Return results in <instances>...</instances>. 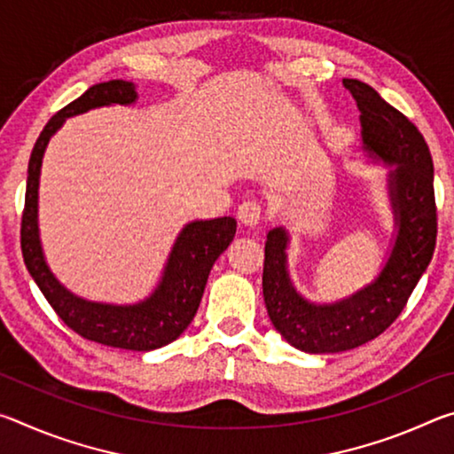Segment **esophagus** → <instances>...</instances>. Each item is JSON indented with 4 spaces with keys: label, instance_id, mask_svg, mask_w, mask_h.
I'll return each instance as SVG.
<instances>
[{
    "label": "esophagus",
    "instance_id": "34e87169",
    "mask_svg": "<svg viewBox=\"0 0 454 454\" xmlns=\"http://www.w3.org/2000/svg\"><path fill=\"white\" fill-rule=\"evenodd\" d=\"M238 220H240V224L244 226L254 228L260 224V220H262V208H260V204L252 202V200L242 202L238 206Z\"/></svg>",
    "mask_w": 454,
    "mask_h": 454
}]
</instances>
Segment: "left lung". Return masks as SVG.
Instances as JSON below:
<instances>
[{"instance_id":"left-lung-1","label":"left lung","mask_w":454,"mask_h":454,"mask_svg":"<svg viewBox=\"0 0 454 454\" xmlns=\"http://www.w3.org/2000/svg\"><path fill=\"white\" fill-rule=\"evenodd\" d=\"M360 110L363 150L388 168L387 188L395 238L372 282L336 302H310L288 274L290 234L276 226L266 234L262 290L268 317L284 340L309 355H334L382 334L412 294L436 244L434 170L425 137L412 121L358 80H342Z\"/></svg>"}]
</instances>
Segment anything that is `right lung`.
Listing matches in <instances>:
<instances>
[{
  "instance_id": "1",
  "label": "right lung",
  "mask_w": 454,
  "mask_h": 454,
  "mask_svg": "<svg viewBox=\"0 0 454 454\" xmlns=\"http://www.w3.org/2000/svg\"><path fill=\"white\" fill-rule=\"evenodd\" d=\"M136 99L137 91L132 82L110 80L96 83L45 124L27 166L26 208L21 216V254L27 272L43 292L45 301L74 333L106 347L145 352L166 347L188 328L202 301L214 262L234 240L236 220L224 216L188 222L176 238L158 286L136 304L91 302L67 290L45 262L37 224L42 160L51 136L64 126L67 118L102 106H129Z\"/></svg>"
}]
</instances>
